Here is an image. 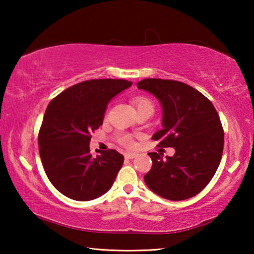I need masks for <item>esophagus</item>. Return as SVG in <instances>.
I'll use <instances>...</instances> for the list:
<instances>
[{"instance_id":"obj_1","label":"esophagus","mask_w":254,"mask_h":254,"mask_svg":"<svg viewBox=\"0 0 254 254\" xmlns=\"http://www.w3.org/2000/svg\"><path fill=\"white\" fill-rule=\"evenodd\" d=\"M124 157H126V159H133V158L136 157V153L127 152V153H124Z\"/></svg>"}]
</instances>
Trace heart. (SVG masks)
Segmentation results:
<instances>
[{
  "mask_svg": "<svg viewBox=\"0 0 254 254\" xmlns=\"http://www.w3.org/2000/svg\"><path fill=\"white\" fill-rule=\"evenodd\" d=\"M134 104H135V106H136L137 112L142 111V110H145V109H151V110H153L152 102L150 101L149 98H147V97L140 96V97L134 98ZM119 142L121 143V144H123V145H126V147H128V148L132 147V144H133V141H132V139H131V136H128V135H127V134L120 135V136H119Z\"/></svg>",
  "mask_w": 254,
  "mask_h": 254,
  "instance_id": "1",
  "label": "heart"
}]
</instances>
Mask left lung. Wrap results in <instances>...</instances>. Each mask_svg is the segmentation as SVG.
Instances as JSON below:
<instances>
[{
	"label": "left lung",
	"instance_id": "left-lung-1",
	"mask_svg": "<svg viewBox=\"0 0 254 254\" xmlns=\"http://www.w3.org/2000/svg\"><path fill=\"white\" fill-rule=\"evenodd\" d=\"M137 88L151 93L162 106V130L152 136L158 147L176 150L173 157L149 152L152 168L147 186L169 200L190 198L207 186L220 165L224 131L207 97L182 81L145 78Z\"/></svg>",
	"mask_w": 254,
	"mask_h": 254
}]
</instances>
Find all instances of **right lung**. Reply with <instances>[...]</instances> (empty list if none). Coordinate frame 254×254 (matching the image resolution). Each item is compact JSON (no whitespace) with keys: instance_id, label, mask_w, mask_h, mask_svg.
I'll list each match as a JSON object with an SVG mask.
<instances>
[{"instance_id":"1","label":"right lung","mask_w":254,"mask_h":254,"mask_svg":"<svg viewBox=\"0 0 254 254\" xmlns=\"http://www.w3.org/2000/svg\"><path fill=\"white\" fill-rule=\"evenodd\" d=\"M132 85L126 79H91L67 88L47 106L38 136L46 175L68 198L86 201L113 185L124 157L117 150L89 151L91 133L103 124L109 102Z\"/></svg>"}]
</instances>
